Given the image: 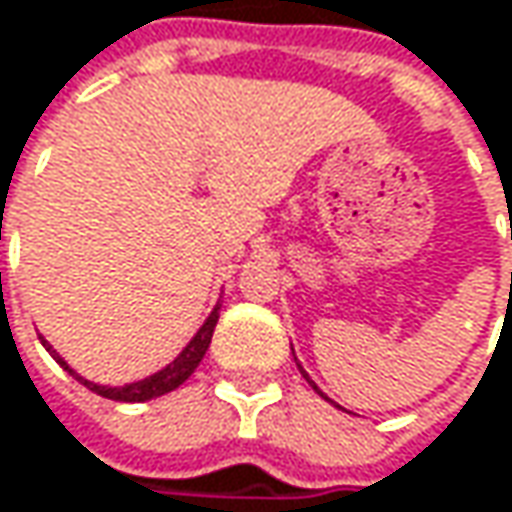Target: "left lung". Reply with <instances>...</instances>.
Wrapping results in <instances>:
<instances>
[{
  "mask_svg": "<svg viewBox=\"0 0 512 512\" xmlns=\"http://www.w3.org/2000/svg\"><path fill=\"white\" fill-rule=\"evenodd\" d=\"M299 369H302V366H299ZM302 375H304V378H307V372H304V369H302ZM307 381H310V378H307ZM310 384H313V381H310ZM313 390L319 393V387H316V384H313ZM319 395H322V393H319Z\"/></svg>",
  "mask_w": 512,
  "mask_h": 512,
  "instance_id": "obj_1",
  "label": "left lung"
}]
</instances>
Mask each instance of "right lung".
Instances as JSON below:
<instances>
[{"instance_id":"right-lung-1","label":"right lung","mask_w":512,"mask_h":512,"mask_svg":"<svg viewBox=\"0 0 512 512\" xmlns=\"http://www.w3.org/2000/svg\"><path fill=\"white\" fill-rule=\"evenodd\" d=\"M216 322H219V304L210 310V316L205 319V325L196 331V337L184 346V351L169 363V366H163L161 372H155V375H149V378H143V381H134V384H125V387H102V384H93V381H87V378H81L75 369H70V363L58 354V351L52 349L46 340H43V346L49 349V354L70 372L75 381H81L87 390H93V393L105 395V398H114V401H128V404H134V401H149V398H158V395L172 393V390H178L193 372H196V366L202 363V357H205V351L210 346V337H213V328H216Z\"/></svg>"}]
</instances>
